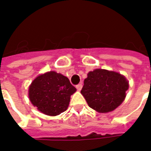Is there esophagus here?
<instances>
[{
    "label": "esophagus",
    "instance_id": "obj_1",
    "mask_svg": "<svg viewBox=\"0 0 151 151\" xmlns=\"http://www.w3.org/2000/svg\"><path fill=\"white\" fill-rule=\"evenodd\" d=\"M76 88H77V89H78V91H80L81 89V88H82V84H78V85H77V86H76Z\"/></svg>",
    "mask_w": 151,
    "mask_h": 151
}]
</instances>
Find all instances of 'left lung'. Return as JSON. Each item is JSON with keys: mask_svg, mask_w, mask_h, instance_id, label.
<instances>
[{"mask_svg": "<svg viewBox=\"0 0 151 151\" xmlns=\"http://www.w3.org/2000/svg\"><path fill=\"white\" fill-rule=\"evenodd\" d=\"M129 82L121 73L104 69L88 72L81 91L88 105L100 113H108L123 103Z\"/></svg>", "mask_w": 151, "mask_h": 151, "instance_id": "1", "label": "left lung"}]
</instances>
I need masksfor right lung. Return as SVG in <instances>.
Segmentation results:
<instances>
[{"instance_id":"right-lung-1","label":"right lung","mask_w":151,"mask_h":151,"mask_svg":"<svg viewBox=\"0 0 151 151\" xmlns=\"http://www.w3.org/2000/svg\"><path fill=\"white\" fill-rule=\"evenodd\" d=\"M77 89L62 73L48 71L37 76L28 88L33 106L50 116L59 115L68 109L70 96Z\"/></svg>"}]
</instances>
